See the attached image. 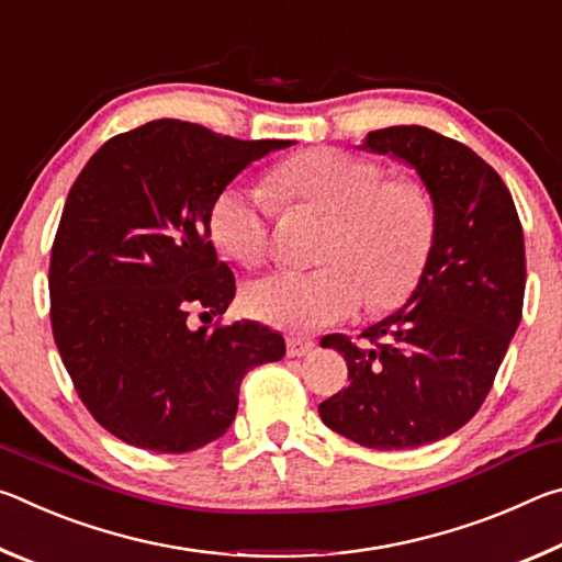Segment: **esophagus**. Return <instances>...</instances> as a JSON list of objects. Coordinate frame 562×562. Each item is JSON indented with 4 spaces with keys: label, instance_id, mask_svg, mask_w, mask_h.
Here are the masks:
<instances>
[{
    "label": "esophagus",
    "instance_id": "1",
    "mask_svg": "<svg viewBox=\"0 0 562 562\" xmlns=\"http://www.w3.org/2000/svg\"><path fill=\"white\" fill-rule=\"evenodd\" d=\"M315 341L304 339V337H288V357H304L307 351H312Z\"/></svg>",
    "mask_w": 562,
    "mask_h": 562
}]
</instances>
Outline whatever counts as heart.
Returning <instances> with one entry per match:
<instances>
[{
  "label": "heart",
  "mask_w": 562,
  "mask_h": 562,
  "mask_svg": "<svg viewBox=\"0 0 562 562\" xmlns=\"http://www.w3.org/2000/svg\"><path fill=\"white\" fill-rule=\"evenodd\" d=\"M284 207L329 215L317 270H278L247 290V307L272 327L310 335L369 310H394L412 297L429 268L436 207L414 176H389L374 158L341 148H310L268 176ZM278 205L258 186H227L211 205V235L243 265H260L272 245Z\"/></svg>",
  "instance_id": "b5f03b06"
}]
</instances>
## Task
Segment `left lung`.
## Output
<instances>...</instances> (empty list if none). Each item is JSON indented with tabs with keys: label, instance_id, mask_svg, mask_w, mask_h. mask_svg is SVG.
Here are the masks:
<instances>
[{
	"label": "left lung",
	"instance_id": "left-lung-1",
	"mask_svg": "<svg viewBox=\"0 0 562 562\" xmlns=\"http://www.w3.org/2000/svg\"><path fill=\"white\" fill-rule=\"evenodd\" d=\"M361 148L416 168L436 207V243L402 310L357 341L322 339L345 355L349 386L319 416L367 449H416L459 431L486 402L522 317L526 245L510 190L469 146L392 126L367 133Z\"/></svg>",
	"mask_w": 562,
	"mask_h": 562
}]
</instances>
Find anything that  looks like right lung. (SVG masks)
I'll return each mask as SVG.
<instances>
[{"label": "right lung", "mask_w": 562, "mask_h": 562, "mask_svg": "<svg viewBox=\"0 0 562 562\" xmlns=\"http://www.w3.org/2000/svg\"><path fill=\"white\" fill-rule=\"evenodd\" d=\"M290 140L160 119L106 140L74 180L49 262L52 331L76 394L116 439L186 453L227 431L243 376L284 339L221 317L235 274L211 240L215 195Z\"/></svg>", "instance_id": "add662e5"}]
</instances>
